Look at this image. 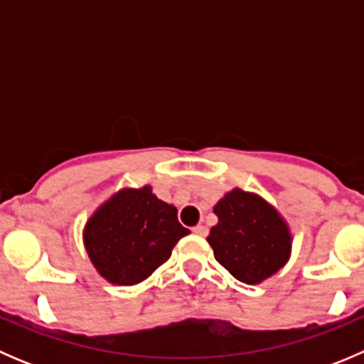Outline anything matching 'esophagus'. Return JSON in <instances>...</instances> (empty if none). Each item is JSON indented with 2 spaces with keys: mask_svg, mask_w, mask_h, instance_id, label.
<instances>
[{
  "mask_svg": "<svg viewBox=\"0 0 364 364\" xmlns=\"http://www.w3.org/2000/svg\"><path fill=\"white\" fill-rule=\"evenodd\" d=\"M192 232L197 234V236H208V227L196 225V227H192Z\"/></svg>",
  "mask_w": 364,
  "mask_h": 364,
  "instance_id": "1",
  "label": "esophagus"
}]
</instances>
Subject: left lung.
Wrapping results in <instances>:
<instances>
[{
  "instance_id": "1",
  "label": "left lung",
  "mask_w": 364,
  "mask_h": 364,
  "mask_svg": "<svg viewBox=\"0 0 364 364\" xmlns=\"http://www.w3.org/2000/svg\"><path fill=\"white\" fill-rule=\"evenodd\" d=\"M213 211L218 223L211 227L208 243L215 259L236 280L260 284L287 264L291 230L280 213L262 197L234 188Z\"/></svg>"
}]
</instances>
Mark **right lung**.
Returning a JSON list of instances; mask_svg holds the SVG:
<instances>
[{"instance_id": "1", "label": "right lung", "mask_w": 364, "mask_h": 364, "mask_svg": "<svg viewBox=\"0 0 364 364\" xmlns=\"http://www.w3.org/2000/svg\"><path fill=\"white\" fill-rule=\"evenodd\" d=\"M186 234L178 209L160 200L151 186L123 188L87 220L84 247L105 280L135 285L160 267Z\"/></svg>"}]
</instances>
